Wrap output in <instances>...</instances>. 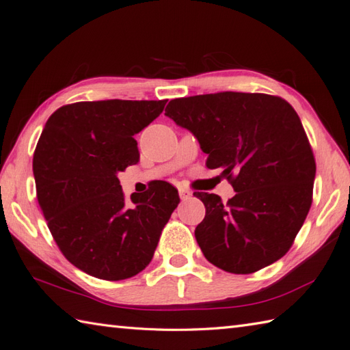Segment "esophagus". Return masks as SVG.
Listing matches in <instances>:
<instances>
[{
  "label": "esophagus",
  "mask_w": 350,
  "mask_h": 350,
  "mask_svg": "<svg viewBox=\"0 0 350 350\" xmlns=\"http://www.w3.org/2000/svg\"><path fill=\"white\" fill-rule=\"evenodd\" d=\"M180 198L181 200H187L191 198V191L187 189H180Z\"/></svg>",
  "instance_id": "1"
}]
</instances>
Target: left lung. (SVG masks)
Wrapping results in <instances>:
<instances>
[{"label": "left lung", "mask_w": 350, "mask_h": 350, "mask_svg": "<svg viewBox=\"0 0 350 350\" xmlns=\"http://www.w3.org/2000/svg\"><path fill=\"white\" fill-rule=\"evenodd\" d=\"M166 116L191 131L235 196L206 208L195 237L223 271L252 274L287 253L312 206L316 161L298 113L282 97L224 91L170 100Z\"/></svg>", "instance_id": "8db88e82"}]
</instances>
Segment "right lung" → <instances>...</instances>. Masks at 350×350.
Wrapping results in <instances>:
<instances>
[{"mask_svg": "<svg viewBox=\"0 0 350 350\" xmlns=\"http://www.w3.org/2000/svg\"><path fill=\"white\" fill-rule=\"evenodd\" d=\"M167 100H100L53 112L34 151L37 199L66 259L102 280H124L151 262L161 230L180 204L159 183L127 206L118 174L139 161L135 135Z\"/></svg>", "mask_w": 350, "mask_h": 350, "instance_id": "1", "label": "right lung"}]
</instances>
